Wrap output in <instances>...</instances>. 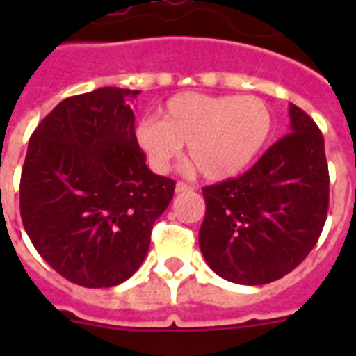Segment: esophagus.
<instances>
[{
  "mask_svg": "<svg viewBox=\"0 0 356 356\" xmlns=\"http://www.w3.org/2000/svg\"><path fill=\"white\" fill-rule=\"evenodd\" d=\"M176 193H187V191H193V187H188L187 184H184V181H178L175 187Z\"/></svg>",
  "mask_w": 356,
  "mask_h": 356,
  "instance_id": "34e87169",
  "label": "esophagus"
}]
</instances>
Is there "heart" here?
<instances>
[{
	"instance_id": "1",
	"label": "heart",
	"mask_w": 356,
	"mask_h": 356,
	"mask_svg": "<svg viewBox=\"0 0 356 356\" xmlns=\"http://www.w3.org/2000/svg\"><path fill=\"white\" fill-rule=\"evenodd\" d=\"M271 131V108L260 97L180 92L163 105L162 119L139 121L135 139L155 171H168L187 144L196 171L221 181L244 171Z\"/></svg>"
}]
</instances>
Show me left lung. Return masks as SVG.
Instances as JSON below:
<instances>
[{"label": "left lung", "instance_id": "1", "mask_svg": "<svg viewBox=\"0 0 356 356\" xmlns=\"http://www.w3.org/2000/svg\"><path fill=\"white\" fill-rule=\"evenodd\" d=\"M291 134L248 172L203 188L200 248L216 275L264 285L300 266L316 246L328 212L325 139L314 119L289 105Z\"/></svg>", "mask_w": 356, "mask_h": 356}]
</instances>
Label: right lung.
<instances>
[{
    "instance_id": "right-lung-1",
    "label": "right lung",
    "mask_w": 356,
    "mask_h": 356,
    "mask_svg": "<svg viewBox=\"0 0 356 356\" xmlns=\"http://www.w3.org/2000/svg\"><path fill=\"white\" fill-rule=\"evenodd\" d=\"M140 90L102 87L60 102L30 137L19 205L31 244L58 275L114 287L140 267L175 181L135 139Z\"/></svg>"
}]
</instances>
